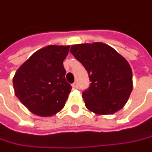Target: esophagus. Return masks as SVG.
Instances as JSON below:
<instances>
[{
    "label": "esophagus",
    "instance_id": "34e87169",
    "mask_svg": "<svg viewBox=\"0 0 152 152\" xmlns=\"http://www.w3.org/2000/svg\"><path fill=\"white\" fill-rule=\"evenodd\" d=\"M72 87H73V88H78V83L75 82L73 84H72Z\"/></svg>",
    "mask_w": 152,
    "mask_h": 152
}]
</instances>
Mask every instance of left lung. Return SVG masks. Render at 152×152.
<instances>
[{"label": "left lung", "mask_w": 152, "mask_h": 152, "mask_svg": "<svg viewBox=\"0 0 152 152\" xmlns=\"http://www.w3.org/2000/svg\"><path fill=\"white\" fill-rule=\"evenodd\" d=\"M71 54L84 66L91 83L83 92L86 107L97 114L121 110L132 90V73L128 62L103 43L72 45Z\"/></svg>", "instance_id": "1"}]
</instances>
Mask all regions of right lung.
<instances>
[{
    "label": "right lung",
    "mask_w": 152,
    "mask_h": 152,
    "mask_svg": "<svg viewBox=\"0 0 152 152\" xmlns=\"http://www.w3.org/2000/svg\"><path fill=\"white\" fill-rule=\"evenodd\" d=\"M69 50V45L46 46L33 53L16 71L15 95L34 114L51 116L64 107L71 90L63 64Z\"/></svg>",
    "instance_id": "obj_1"
}]
</instances>
